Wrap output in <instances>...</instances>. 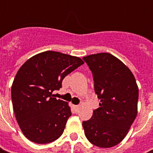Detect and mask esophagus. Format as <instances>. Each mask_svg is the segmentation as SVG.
I'll return each mask as SVG.
<instances>
[{"label": "esophagus", "mask_w": 153, "mask_h": 153, "mask_svg": "<svg viewBox=\"0 0 153 153\" xmlns=\"http://www.w3.org/2000/svg\"><path fill=\"white\" fill-rule=\"evenodd\" d=\"M79 108H80L79 105H74V109L76 110V111H77L79 110Z\"/></svg>", "instance_id": "esophagus-1"}]
</instances>
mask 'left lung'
I'll list each match as a JSON object with an SVG mask.
<instances>
[{
  "mask_svg": "<svg viewBox=\"0 0 153 153\" xmlns=\"http://www.w3.org/2000/svg\"><path fill=\"white\" fill-rule=\"evenodd\" d=\"M82 59L91 70L100 100L91 118L82 122L86 137L96 146L112 147L125 138L137 116L138 86L129 68L109 53Z\"/></svg>",
  "mask_w": 153,
  "mask_h": 153,
  "instance_id": "left-lung-1",
  "label": "left lung"
}]
</instances>
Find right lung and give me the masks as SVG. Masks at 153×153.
<instances>
[{"label":"right lung","instance_id":"obj_1","mask_svg":"<svg viewBox=\"0 0 153 153\" xmlns=\"http://www.w3.org/2000/svg\"><path fill=\"white\" fill-rule=\"evenodd\" d=\"M82 64L78 57L46 51L19 68L12 85V101L16 120L28 140L47 144L61 136L71 111L67 102L53 98V92Z\"/></svg>","mask_w":153,"mask_h":153}]
</instances>
